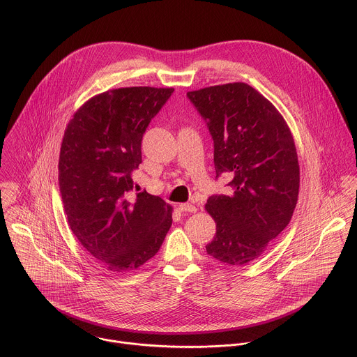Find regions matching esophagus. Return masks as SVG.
<instances>
[{
	"label": "esophagus",
	"instance_id": "esophagus-1",
	"mask_svg": "<svg viewBox=\"0 0 357 357\" xmlns=\"http://www.w3.org/2000/svg\"><path fill=\"white\" fill-rule=\"evenodd\" d=\"M178 208H179L181 211H185V213H196V211H197L196 206H193V204H190V203H181V204L178 206Z\"/></svg>",
	"mask_w": 357,
	"mask_h": 357
}]
</instances>
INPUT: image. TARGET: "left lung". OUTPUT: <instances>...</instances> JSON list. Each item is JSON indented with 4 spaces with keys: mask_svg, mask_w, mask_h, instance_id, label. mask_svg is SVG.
<instances>
[{
    "mask_svg": "<svg viewBox=\"0 0 357 357\" xmlns=\"http://www.w3.org/2000/svg\"><path fill=\"white\" fill-rule=\"evenodd\" d=\"M214 142L217 176L231 172L232 195L210 196L215 221L206 251L227 265L258 259L287 227L298 199L300 165L284 117L259 91L229 82L189 91Z\"/></svg>",
    "mask_w": 357,
    "mask_h": 357,
    "instance_id": "8db88e82",
    "label": "left lung"
}]
</instances>
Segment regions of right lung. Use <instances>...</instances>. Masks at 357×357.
Here are the masks:
<instances>
[{
    "instance_id": "1",
    "label": "right lung",
    "mask_w": 357,
    "mask_h": 357,
    "mask_svg": "<svg viewBox=\"0 0 357 357\" xmlns=\"http://www.w3.org/2000/svg\"><path fill=\"white\" fill-rule=\"evenodd\" d=\"M174 88L126 86L88 99L73 114L60 149L59 183L79 244L113 273L151 259L172 224V206L147 192L130 197L142 140Z\"/></svg>"
}]
</instances>
